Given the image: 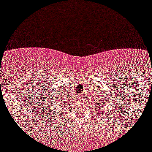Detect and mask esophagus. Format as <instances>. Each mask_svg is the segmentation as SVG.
<instances>
[{"label":"esophagus","instance_id":"esophagus-1","mask_svg":"<svg viewBox=\"0 0 152 152\" xmlns=\"http://www.w3.org/2000/svg\"><path fill=\"white\" fill-rule=\"evenodd\" d=\"M78 99H79V100H81V96H78Z\"/></svg>","mask_w":152,"mask_h":152}]
</instances>
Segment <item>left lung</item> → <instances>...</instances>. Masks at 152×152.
<instances>
[{"label": "left lung", "mask_w": 152, "mask_h": 152, "mask_svg": "<svg viewBox=\"0 0 152 152\" xmlns=\"http://www.w3.org/2000/svg\"><path fill=\"white\" fill-rule=\"evenodd\" d=\"M97 105H98V104H97Z\"/></svg>", "instance_id": "1"}]
</instances>
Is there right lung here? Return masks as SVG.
Here are the masks:
<instances>
[{
  "mask_svg": "<svg viewBox=\"0 0 152 152\" xmlns=\"http://www.w3.org/2000/svg\"><path fill=\"white\" fill-rule=\"evenodd\" d=\"M68 103H69V102H68V100H64L63 98H60V99H58V98L57 97V99H56V100H55L54 103H53V106L51 107H49V113L50 112V113H52V115H54V113L56 111V109L58 107L59 109H63L64 107H65V106H68ZM53 106H56V107H54V110H53V108L51 109V107ZM50 114H49V116H50Z\"/></svg>",
  "mask_w": 152,
  "mask_h": 152,
  "instance_id": "add662e5",
  "label": "right lung"
}]
</instances>
